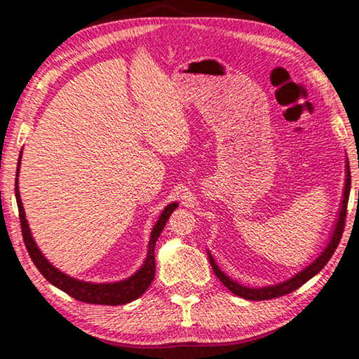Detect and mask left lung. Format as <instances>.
Segmentation results:
<instances>
[{
	"label": "left lung",
	"instance_id": "left-lung-1",
	"mask_svg": "<svg viewBox=\"0 0 359 359\" xmlns=\"http://www.w3.org/2000/svg\"><path fill=\"white\" fill-rule=\"evenodd\" d=\"M350 187H351V175H350V168L347 166V179H345V190H344V201H342V209H340L339 214V220L336 224V229H334V234L330 241V244L325 248V252L320 255V257L313 261L311 266H307L306 269L299 274H296L293 278L290 280L283 282L280 285H276V287H266V288H247L242 287L238 282L231 280L228 276H224L223 272L218 269V266L215 264L214 258L210 257L209 253V259L212 264V269H214L215 276L220 278V282L226 287L229 291H233L236 296L244 297V299H250V301H266V299H274V297L288 294L291 291L297 290L299 287H302L304 283L307 280H311L313 276H317L318 272L323 269L326 266L327 261L331 259V257L336 252V248L339 245L340 239H342L344 234V228H345V218H347V205H348V196H350Z\"/></svg>",
	"mask_w": 359,
	"mask_h": 359
}]
</instances>
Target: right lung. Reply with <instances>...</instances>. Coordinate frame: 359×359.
I'll return each instance as SVG.
<instances>
[{
	"instance_id": "add662e5",
	"label": "right lung",
	"mask_w": 359,
	"mask_h": 359,
	"mask_svg": "<svg viewBox=\"0 0 359 359\" xmlns=\"http://www.w3.org/2000/svg\"><path fill=\"white\" fill-rule=\"evenodd\" d=\"M19 166H20V158H19ZM17 177H19V168H17V174H15V199H17V205H19L23 242H25L29 258H32L34 266L38 267V271L47 278L48 282L55 285L57 288L65 291V293H68L77 301H82L87 304H102V306H120V304L135 301L139 296L145 293V290L150 287V283L154 282V277H155V242L158 239V236L161 234L165 224L168 223V218L171 217L175 208H177V203L169 204L168 208L163 210L160 220L156 222L154 231H151L150 234L149 250H147L145 263L135 276L117 283H88V282L76 280V278H71L66 274H63V272L55 269V267H53L44 258V255L39 252V248L36 247L33 236L29 233V228L25 218V210H23V205H22L19 185H17L19 182H17Z\"/></svg>"
}]
</instances>
